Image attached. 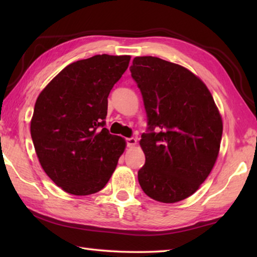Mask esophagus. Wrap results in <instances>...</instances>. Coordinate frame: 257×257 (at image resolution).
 I'll list each match as a JSON object with an SVG mask.
<instances>
[{
	"mask_svg": "<svg viewBox=\"0 0 257 257\" xmlns=\"http://www.w3.org/2000/svg\"><path fill=\"white\" fill-rule=\"evenodd\" d=\"M125 143H127V146L128 147H134L135 145L137 144V139L136 138H125Z\"/></svg>",
	"mask_w": 257,
	"mask_h": 257,
	"instance_id": "34e87169",
	"label": "esophagus"
}]
</instances>
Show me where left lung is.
<instances>
[{"mask_svg":"<svg viewBox=\"0 0 257 257\" xmlns=\"http://www.w3.org/2000/svg\"><path fill=\"white\" fill-rule=\"evenodd\" d=\"M130 71L149 125L139 142L146 159L139 185L158 202L182 201L214 167L223 129L219 110L206 85L179 64L137 56Z\"/></svg>","mask_w":257,"mask_h":257,"instance_id":"obj_1","label":"left lung"}]
</instances>
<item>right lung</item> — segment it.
<instances>
[{
    "mask_svg": "<svg viewBox=\"0 0 257 257\" xmlns=\"http://www.w3.org/2000/svg\"><path fill=\"white\" fill-rule=\"evenodd\" d=\"M129 55H94L69 64L35 104L30 134L43 170L77 196L104 188L125 149L105 125L107 96L129 66Z\"/></svg>",
    "mask_w": 257,
    "mask_h": 257,
    "instance_id": "obj_1",
    "label": "right lung"
}]
</instances>
